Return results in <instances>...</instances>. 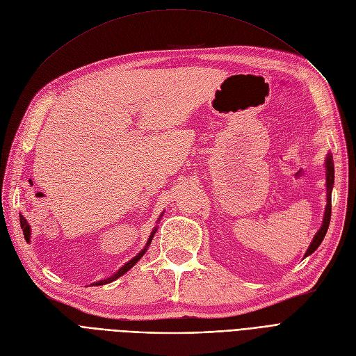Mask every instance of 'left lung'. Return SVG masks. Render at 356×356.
Instances as JSON below:
<instances>
[{"label":"left lung","mask_w":356,"mask_h":356,"mask_svg":"<svg viewBox=\"0 0 356 356\" xmlns=\"http://www.w3.org/2000/svg\"><path fill=\"white\" fill-rule=\"evenodd\" d=\"M325 170H327V206H325V213H324V220L323 225L320 227V231L317 232V235L312 239V243L309 245V248L305 252V257L309 254L314 252L318 245L321 244V241L325 236L327 229H329V223H330V216H332V188H333V182H334V166H333V158L332 154L327 156L325 161Z\"/></svg>","instance_id":"obj_1"}]
</instances>
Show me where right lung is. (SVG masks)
Masks as SVG:
<instances>
[{
    "mask_svg": "<svg viewBox=\"0 0 356 356\" xmlns=\"http://www.w3.org/2000/svg\"><path fill=\"white\" fill-rule=\"evenodd\" d=\"M20 225H22V229H23V234H24V239L27 241V243H29L31 241V226L27 225V222H26V219L23 218V216H20ZM154 232H156V229L152 232V235H150V238H149V241H147V244H146V248L143 250V251H140L136 257L133 259V260H130L129 263H127L125 266H122L118 272L113 275V276H111V277H108V279H105V280H99V282H95V283H92V285H95V286H99V285H106V283H111V282H113L115 279H118L120 276H122L124 273H127L129 272V270L141 259L143 257V254L146 252V250H147V247L150 245V241H152V238H153V235H154Z\"/></svg>",
    "mask_w": 356,
    "mask_h": 356,
    "instance_id": "obj_1",
    "label": "right lung"
}]
</instances>
